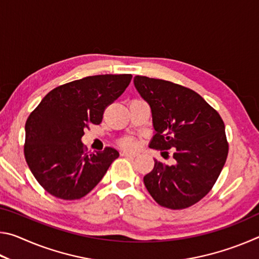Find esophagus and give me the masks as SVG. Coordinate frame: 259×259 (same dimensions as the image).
Wrapping results in <instances>:
<instances>
[{"instance_id": "esophagus-1", "label": "esophagus", "mask_w": 259, "mask_h": 259, "mask_svg": "<svg viewBox=\"0 0 259 259\" xmlns=\"http://www.w3.org/2000/svg\"><path fill=\"white\" fill-rule=\"evenodd\" d=\"M122 156L136 157V156H137V153H135V152H128V151H123V152H122Z\"/></svg>"}]
</instances>
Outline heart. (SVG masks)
<instances>
[{
    "instance_id": "obj_1",
    "label": "heart",
    "mask_w": 259,
    "mask_h": 259,
    "mask_svg": "<svg viewBox=\"0 0 259 259\" xmlns=\"http://www.w3.org/2000/svg\"><path fill=\"white\" fill-rule=\"evenodd\" d=\"M120 144H121V146H123L125 148H134V147H136V145H137L135 142V139H133V138L122 139Z\"/></svg>"
}]
</instances>
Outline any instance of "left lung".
Listing matches in <instances>:
<instances>
[{"label":"left lung","mask_w":259,"mask_h":259,"mask_svg":"<svg viewBox=\"0 0 259 259\" xmlns=\"http://www.w3.org/2000/svg\"><path fill=\"white\" fill-rule=\"evenodd\" d=\"M134 83L152 111L155 134L150 147L171 150L176 161L168 165L154 160L144 184L162 207H191L210 192L226 162L224 122L216 109L186 87L139 75Z\"/></svg>","instance_id":"obj_1"}]
</instances>
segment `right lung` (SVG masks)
Returning <instances> with one entry per match:
<instances>
[{
    "label": "right lung",
    "instance_id": "add662e5",
    "mask_svg": "<svg viewBox=\"0 0 259 259\" xmlns=\"http://www.w3.org/2000/svg\"><path fill=\"white\" fill-rule=\"evenodd\" d=\"M131 74L87 76L51 90L29 114L24 154L38 184L63 200L85 196L102 181L115 148L85 153L81 143L89 124H100L108 105L124 93Z\"/></svg>",
    "mask_w": 259,
    "mask_h": 259
}]
</instances>
